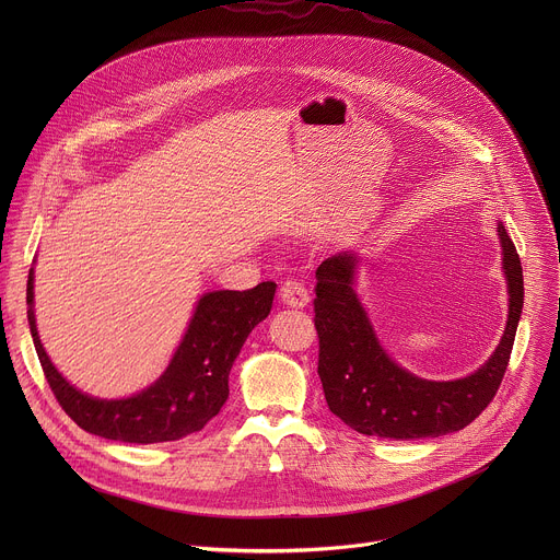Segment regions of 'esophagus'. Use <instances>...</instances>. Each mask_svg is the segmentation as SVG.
Returning a JSON list of instances; mask_svg holds the SVG:
<instances>
[{"instance_id":"esophagus-1","label":"esophagus","mask_w":560,"mask_h":560,"mask_svg":"<svg viewBox=\"0 0 560 560\" xmlns=\"http://www.w3.org/2000/svg\"><path fill=\"white\" fill-rule=\"evenodd\" d=\"M279 294H281V301L290 307H303L310 301V292L299 279H285L279 288Z\"/></svg>"}]
</instances>
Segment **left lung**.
<instances>
[{
  "mask_svg": "<svg viewBox=\"0 0 560 560\" xmlns=\"http://www.w3.org/2000/svg\"><path fill=\"white\" fill-rule=\"evenodd\" d=\"M499 236L510 292L508 326L486 365L456 381L419 378L385 354L352 290L354 255L339 253L316 268L318 376L332 415L365 436L412 441L458 432L492 404L523 310V268L503 223Z\"/></svg>",
  "mask_w": 560,
  "mask_h": 560,
  "instance_id": "8db88e82",
  "label": "left lung"
}]
</instances>
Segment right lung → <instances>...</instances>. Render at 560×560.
Here are the masks:
<instances>
[{
	"label": "right lung",
	"mask_w": 560,
	"mask_h": 560,
	"mask_svg": "<svg viewBox=\"0 0 560 560\" xmlns=\"http://www.w3.org/2000/svg\"><path fill=\"white\" fill-rule=\"evenodd\" d=\"M275 290V281H264L244 292L203 294L166 372L143 392L117 401L79 392L50 363L35 326L33 270L26 288L28 326L46 381L79 428L121 443H166L203 430L219 415L228 398L230 368L253 328L270 314Z\"/></svg>",
	"instance_id": "right-lung-1"
}]
</instances>
